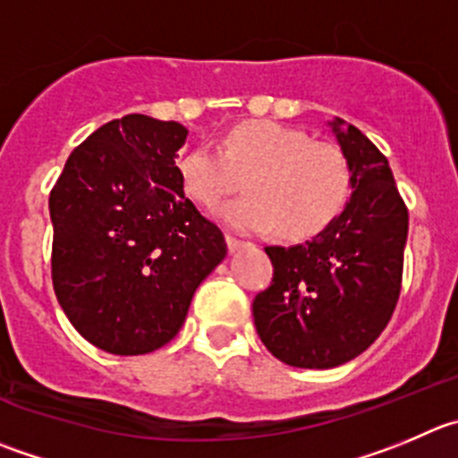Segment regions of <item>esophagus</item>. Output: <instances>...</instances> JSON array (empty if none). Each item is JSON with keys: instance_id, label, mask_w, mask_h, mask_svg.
<instances>
[{"instance_id": "1", "label": "esophagus", "mask_w": 458, "mask_h": 458, "mask_svg": "<svg viewBox=\"0 0 458 458\" xmlns=\"http://www.w3.org/2000/svg\"><path fill=\"white\" fill-rule=\"evenodd\" d=\"M245 245H247V242L241 241V238L226 236V247H229V251H232V254H236V251L242 250V247H245Z\"/></svg>"}]
</instances>
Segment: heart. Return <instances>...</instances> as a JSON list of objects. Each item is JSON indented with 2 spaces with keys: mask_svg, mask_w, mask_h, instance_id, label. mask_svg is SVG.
Wrapping results in <instances>:
<instances>
[{
  "mask_svg": "<svg viewBox=\"0 0 458 458\" xmlns=\"http://www.w3.org/2000/svg\"><path fill=\"white\" fill-rule=\"evenodd\" d=\"M182 189L204 208H216L241 186L250 193L222 207L220 216L241 232L310 238L342 213L351 198V166L333 143L274 121H247L217 143H199L177 157Z\"/></svg>",
  "mask_w": 458,
  "mask_h": 458,
  "instance_id": "obj_1",
  "label": "heart"
}]
</instances>
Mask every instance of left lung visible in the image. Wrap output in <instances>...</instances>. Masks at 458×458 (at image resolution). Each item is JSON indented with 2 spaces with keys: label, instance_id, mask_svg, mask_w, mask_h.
I'll use <instances>...</instances> for the list:
<instances>
[{
  "label": "left lung",
  "instance_id": "1",
  "mask_svg": "<svg viewBox=\"0 0 458 458\" xmlns=\"http://www.w3.org/2000/svg\"><path fill=\"white\" fill-rule=\"evenodd\" d=\"M330 125L351 166V199L312 241L265 247L274 276L251 303L260 342L299 369H333L367 351L403 285L409 213L389 161L355 125Z\"/></svg>",
  "mask_w": 458,
  "mask_h": 458
}]
</instances>
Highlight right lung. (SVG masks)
Returning a JSON list of instances; mask_svg holds the SVG:
<instances>
[{"label": "right lung", "mask_w": 458, "mask_h": 458, "mask_svg": "<svg viewBox=\"0 0 458 458\" xmlns=\"http://www.w3.org/2000/svg\"><path fill=\"white\" fill-rule=\"evenodd\" d=\"M177 121L128 114L69 155L49 195L51 278L89 344L143 355L180 333L199 283L222 263V232L184 195Z\"/></svg>", "instance_id": "add662e5"}]
</instances>
